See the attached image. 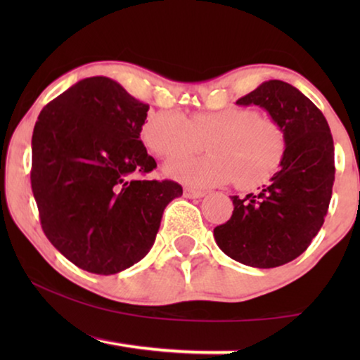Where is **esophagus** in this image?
<instances>
[{
  "instance_id": "esophagus-1",
  "label": "esophagus",
  "mask_w": 360,
  "mask_h": 360,
  "mask_svg": "<svg viewBox=\"0 0 360 360\" xmlns=\"http://www.w3.org/2000/svg\"><path fill=\"white\" fill-rule=\"evenodd\" d=\"M184 195L186 196V198H203L206 193H205V191H201V190L188 188V186H186L185 191H184Z\"/></svg>"
}]
</instances>
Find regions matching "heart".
<instances>
[{
    "label": "heart",
    "instance_id": "heart-1",
    "mask_svg": "<svg viewBox=\"0 0 360 360\" xmlns=\"http://www.w3.org/2000/svg\"><path fill=\"white\" fill-rule=\"evenodd\" d=\"M152 154L162 159L196 154L206 142L210 155L175 160L167 174L196 188L231 184L240 188L262 185L275 174L285 155V134L277 122L249 108L196 112H150L141 131Z\"/></svg>",
    "mask_w": 360,
    "mask_h": 360
}]
</instances>
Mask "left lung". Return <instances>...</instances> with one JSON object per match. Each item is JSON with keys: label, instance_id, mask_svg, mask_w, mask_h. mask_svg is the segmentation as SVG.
Masks as SVG:
<instances>
[{"label": "left lung", "instance_id": "8db88e82", "mask_svg": "<svg viewBox=\"0 0 360 360\" xmlns=\"http://www.w3.org/2000/svg\"><path fill=\"white\" fill-rule=\"evenodd\" d=\"M238 105H257L282 127L280 170L259 193L231 196L233 216L214 228L219 249L257 269L292 262L311 244L326 218L334 184V144L328 121L298 88L269 80Z\"/></svg>", "mask_w": 360, "mask_h": 360}]
</instances>
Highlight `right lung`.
Here are the masks:
<instances>
[{"instance_id": "right-lung-1", "label": "right lung", "mask_w": 360, "mask_h": 360, "mask_svg": "<svg viewBox=\"0 0 360 360\" xmlns=\"http://www.w3.org/2000/svg\"><path fill=\"white\" fill-rule=\"evenodd\" d=\"M149 105L108 77H90L52 100L32 132L31 186L42 231L86 272L129 269L154 245L165 206L184 193L142 180L157 167L141 141Z\"/></svg>"}]
</instances>
